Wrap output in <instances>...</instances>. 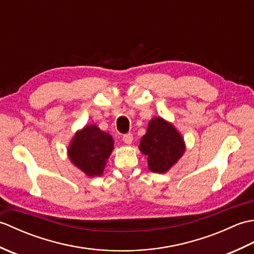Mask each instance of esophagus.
<instances>
[{
  "label": "esophagus",
  "instance_id": "34e87169",
  "mask_svg": "<svg viewBox=\"0 0 254 254\" xmlns=\"http://www.w3.org/2000/svg\"><path fill=\"white\" fill-rule=\"evenodd\" d=\"M123 142L126 143V144H127V145L132 144V142H133V135H132V134L131 133L126 134V135L123 136Z\"/></svg>",
  "mask_w": 254,
  "mask_h": 254
}]
</instances>
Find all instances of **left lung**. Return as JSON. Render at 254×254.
<instances>
[{
	"label": "left lung",
	"mask_w": 254,
	"mask_h": 254,
	"mask_svg": "<svg viewBox=\"0 0 254 254\" xmlns=\"http://www.w3.org/2000/svg\"><path fill=\"white\" fill-rule=\"evenodd\" d=\"M138 148L146 156L150 171L166 174L185 154L186 143L174 124L161 117H154L148 122Z\"/></svg>",
	"instance_id": "1"
}]
</instances>
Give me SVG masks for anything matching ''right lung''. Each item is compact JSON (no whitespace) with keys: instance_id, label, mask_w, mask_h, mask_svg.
<instances>
[{"instance_id":"1","label":"right lung","mask_w":254,"mask_h":254,"mask_svg":"<svg viewBox=\"0 0 254 254\" xmlns=\"http://www.w3.org/2000/svg\"><path fill=\"white\" fill-rule=\"evenodd\" d=\"M112 136L101 131L96 124H88L76 131L67 147V156L72 164L89 177L104 174L107 160L113 148Z\"/></svg>"}]
</instances>
